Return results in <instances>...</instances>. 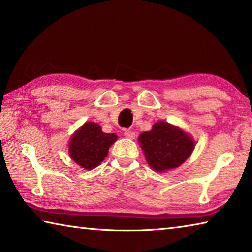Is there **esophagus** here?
Returning <instances> with one entry per match:
<instances>
[{
  "instance_id": "obj_1",
  "label": "esophagus",
  "mask_w": 252,
  "mask_h": 252,
  "mask_svg": "<svg viewBox=\"0 0 252 252\" xmlns=\"http://www.w3.org/2000/svg\"><path fill=\"white\" fill-rule=\"evenodd\" d=\"M125 136H126V138H129V139H134L135 138V132L131 131V130H126L125 131Z\"/></svg>"
}]
</instances>
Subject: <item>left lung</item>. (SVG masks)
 Segmentation results:
<instances>
[{
    "mask_svg": "<svg viewBox=\"0 0 252 252\" xmlns=\"http://www.w3.org/2000/svg\"><path fill=\"white\" fill-rule=\"evenodd\" d=\"M139 141L148 163L159 172L178 168L194 148L190 136L167 122L155 123L151 131L140 134Z\"/></svg>",
    "mask_w": 252,
    "mask_h": 252,
    "instance_id": "1",
    "label": "left lung"
}]
</instances>
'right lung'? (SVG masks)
Wrapping results in <instances>:
<instances>
[{"instance_id": "1", "label": "right lung", "mask_w": 252, "mask_h": 252, "mask_svg": "<svg viewBox=\"0 0 252 252\" xmlns=\"http://www.w3.org/2000/svg\"><path fill=\"white\" fill-rule=\"evenodd\" d=\"M116 140L114 133H104L99 125L88 122L71 139L70 156L82 168L94 169L103 161Z\"/></svg>"}]
</instances>
